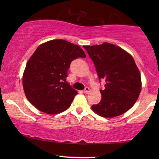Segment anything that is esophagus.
<instances>
[{
    "label": "esophagus",
    "mask_w": 159,
    "mask_h": 159,
    "mask_svg": "<svg viewBox=\"0 0 159 159\" xmlns=\"http://www.w3.org/2000/svg\"><path fill=\"white\" fill-rule=\"evenodd\" d=\"M84 93H89L90 92V87H85V89H84Z\"/></svg>",
    "instance_id": "obj_1"
}]
</instances>
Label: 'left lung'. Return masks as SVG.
<instances>
[{"instance_id":"1","label":"left lung","mask_w":159,"mask_h":159,"mask_svg":"<svg viewBox=\"0 0 159 159\" xmlns=\"http://www.w3.org/2000/svg\"><path fill=\"white\" fill-rule=\"evenodd\" d=\"M84 48L93 62L99 81L105 83L100 90L101 101L93 105V111L109 118L125 113L136 102L141 90L140 73L133 57L107 43Z\"/></svg>"}]
</instances>
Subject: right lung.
Listing matches in <instances>:
<instances>
[{
	"mask_svg": "<svg viewBox=\"0 0 159 159\" xmlns=\"http://www.w3.org/2000/svg\"><path fill=\"white\" fill-rule=\"evenodd\" d=\"M86 57L78 45L54 39L40 45L27 63L23 88L28 101L45 114H56L70 107L78 93L66 81L70 63Z\"/></svg>",
	"mask_w": 159,
	"mask_h": 159,
	"instance_id": "obj_1",
	"label": "right lung"
}]
</instances>
